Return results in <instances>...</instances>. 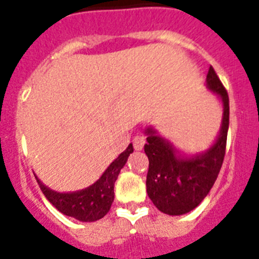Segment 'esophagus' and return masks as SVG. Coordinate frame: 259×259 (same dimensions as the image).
<instances>
[{"instance_id": "1", "label": "esophagus", "mask_w": 259, "mask_h": 259, "mask_svg": "<svg viewBox=\"0 0 259 259\" xmlns=\"http://www.w3.org/2000/svg\"><path fill=\"white\" fill-rule=\"evenodd\" d=\"M132 144H134L135 150H141L144 148V145H145V137L141 136V135H137V136L134 137Z\"/></svg>"}]
</instances>
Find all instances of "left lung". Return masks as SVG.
Returning <instances> with one entry per match:
<instances>
[{"mask_svg": "<svg viewBox=\"0 0 259 259\" xmlns=\"http://www.w3.org/2000/svg\"><path fill=\"white\" fill-rule=\"evenodd\" d=\"M206 87L218 96L223 106L219 134L209 149L193 155H182L170 141L159 136L154 127H146L148 143L144 146L149 159L146 192L159 211L183 215L192 211L209 194L218 178L226 154L230 101L227 91L210 66Z\"/></svg>", "mask_w": 259, "mask_h": 259, "instance_id": "obj_1", "label": "left lung"}]
</instances>
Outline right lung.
<instances>
[{"mask_svg": "<svg viewBox=\"0 0 259 259\" xmlns=\"http://www.w3.org/2000/svg\"><path fill=\"white\" fill-rule=\"evenodd\" d=\"M132 152L134 146L130 144L127 149L110 163L97 182L81 191L61 193L47 187L36 175L35 178L47 200L58 211L80 222H96L109 212L114 201V184Z\"/></svg>", "mask_w": 259, "mask_h": 259, "instance_id": "right-lung-1", "label": "right lung"}]
</instances>
